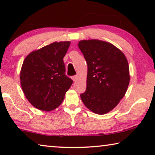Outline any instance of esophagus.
Instances as JSON below:
<instances>
[{
	"label": "esophagus",
	"instance_id": "esophagus-1",
	"mask_svg": "<svg viewBox=\"0 0 155 155\" xmlns=\"http://www.w3.org/2000/svg\"><path fill=\"white\" fill-rule=\"evenodd\" d=\"M72 80H73V81H74V82H75V81L77 80V78H78V77H77V75H75V76H73V77H72Z\"/></svg>",
	"mask_w": 155,
	"mask_h": 155
}]
</instances>
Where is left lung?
<instances>
[{"instance_id": "obj_1", "label": "left lung", "mask_w": 155, "mask_h": 155, "mask_svg": "<svg viewBox=\"0 0 155 155\" xmlns=\"http://www.w3.org/2000/svg\"><path fill=\"white\" fill-rule=\"evenodd\" d=\"M78 48L87 64V88L81 98L95 114L111 111L124 96L129 85L128 61L114 45L98 40H81Z\"/></svg>"}]
</instances>
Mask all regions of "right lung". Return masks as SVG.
Masks as SVG:
<instances>
[{
    "instance_id": "add662e5",
    "label": "right lung",
    "mask_w": 155,
    "mask_h": 155,
    "mask_svg": "<svg viewBox=\"0 0 155 155\" xmlns=\"http://www.w3.org/2000/svg\"><path fill=\"white\" fill-rule=\"evenodd\" d=\"M70 41L53 42L31 52L20 71V84L28 102L41 111L58 107L73 83L65 75L64 57Z\"/></svg>"
}]
</instances>
